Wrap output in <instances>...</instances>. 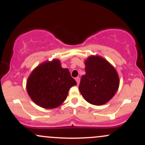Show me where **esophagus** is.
Masks as SVG:
<instances>
[{"instance_id": "1", "label": "esophagus", "mask_w": 145, "mask_h": 145, "mask_svg": "<svg viewBox=\"0 0 145 145\" xmlns=\"http://www.w3.org/2000/svg\"><path fill=\"white\" fill-rule=\"evenodd\" d=\"M76 82H77V84H79L80 81V78L79 77L76 78Z\"/></svg>"}]
</instances>
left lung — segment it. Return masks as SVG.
<instances>
[{"instance_id":"1","label":"left lung","mask_w":145,"mask_h":145,"mask_svg":"<svg viewBox=\"0 0 145 145\" xmlns=\"http://www.w3.org/2000/svg\"><path fill=\"white\" fill-rule=\"evenodd\" d=\"M84 63L86 74L81 78L80 92L90 104H106L119 89L117 72L112 65L99 56H89Z\"/></svg>"}]
</instances>
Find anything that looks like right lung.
<instances>
[{
	"label": "right lung",
	"instance_id": "right-lung-1",
	"mask_svg": "<svg viewBox=\"0 0 145 145\" xmlns=\"http://www.w3.org/2000/svg\"><path fill=\"white\" fill-rule=\"evenodd\" d=\"M68 69L54 59L37 66L28 78L26 89L30 97L38 106L52 109L62 104L71 86L76 85Z\"/></svg>",
	"mask_w": 145,
	"mask_h": 145
}]
</instances>
